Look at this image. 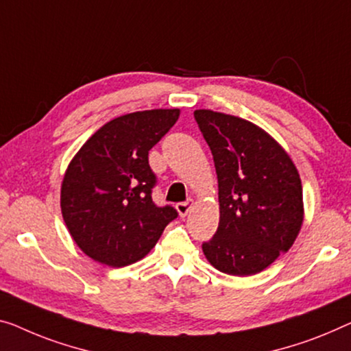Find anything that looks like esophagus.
<instances>
[{
    "label": "esophagus",
    "mask_w": 351,
    "mask_h": 351,
    "mask_svg": "<svg viewBox=\"0 0 351 351\" xmlns=\"http://www.w3.org/2000/svg\"><path fill=\"white\" fill-rule=\"evenodd\" d=\"M192 200H186V202H180V203H176V209H178V213H180V216L181 217H184L187 213L191 211V208H192Z\"/></svg>",
    "instance_id": "1"
}]
</instances>
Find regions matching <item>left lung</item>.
<instances>
[{
    "instance_id": "1",
    "label": "left lung",
    "mask_w": 351,
    "mask_h": 351,
    "mask_svg": "<svg viewBox=\"0 0 351 351\" xmlns=\"http://www.w3.org/2000/svg\"><path fill=\"white\" fill-rule=\"evenodd\" d=\"M193 118L211 149L221 206L217 232L202 244L203 254L226 274H257L300 233V175L289 154L255 124L211 110H195Z\"/></svg>"
}]
</instances>
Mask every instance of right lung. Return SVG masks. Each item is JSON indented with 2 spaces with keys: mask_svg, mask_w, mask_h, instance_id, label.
Returning <instances> with one entry per match:
<instances>
[{
  "mask_svg": "<svg viewBox=\"0 0 351 351\" xmlns=\"http://www.w3.org/2000/svg\"><path fill=\"white\" fill-rule=\"evenodd\" d=\"M180 110H145L104 124L67 167L61 211L71 237L88 257L121 268L142 260L178 217L158 206L149 149L173 128Z\"/></svg>",
  "mask_w": 351,
  "mask_h": 351,
  "instance_id": "obj_1",
  "label": "right lung"
}]
</instances>
